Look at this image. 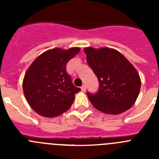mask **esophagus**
<instances>
[{"instance_id":"esophagus-1","label":"esophagus","mask_w":159,"mask_h":159,"mask_svg":"<svg viewBox=\"0 0 159 159\" xmlns=\"http://www.w3.org/2000/svg\"><path fill=\"white\" fill-rule=\"evenodd\" d=\"M81 90H82V92H85V91H86V86H85V85H83V86L81 87Z\"/></svg>"}]
</instances>
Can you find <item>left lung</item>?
Returning a JSON list of instances; mask_svg holds the SVG:
<instances>
[{"instance_id":"obj_1","label":"left lung","mask_w":159,"mask_h":159,"mask_svg":"<svg viewBox=\"0 0 159 159\" xmlns=\"http://www.w3.org/2000/svg\"><path fill=\"white\" fill-rule=\"evenodd\" d=\"M84 51L99 84L96 93L87 92L92 105L97 110L111 115L130 109L141 88L139 75L134 66L116 49L86 48Z\"/></svg>"}]
</instances>
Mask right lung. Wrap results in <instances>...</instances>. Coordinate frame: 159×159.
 I'll return each instance as SVG.
<instances>
[{
	"instance_id": "right-lung-1",
	"label": "right lung",
	"mask_w": 159,
	"mask_h": 159,
	"mask_svg": "<svg viewBox=\"0 0 159 159\" xmlns=\"http://www.w3.org/2000/svg\"><path fill=\"white\" fill-rule=\"evenodd\" d=\"M79 48L44 52L33 61L25 75L23 91L31 107L43 117H57L72 105L80 91L71 82L66 70L68 60L78 54Z\"/></svg>"
}]
</instances>
